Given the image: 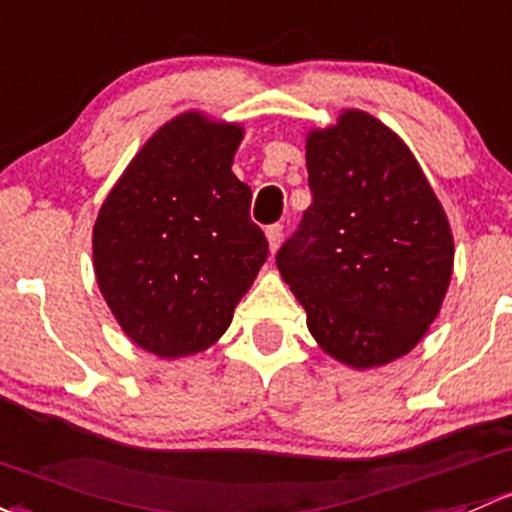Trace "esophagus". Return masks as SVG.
I'll use <instances>...</instances> for the list:
<instances>
[{
	"label": "esophagus",
	"mask_w": 512,
	"mask_h": 512,
	"mask_svg": "<svg viewBox=\"0 0 512 512\" xmlns=\"http://www.w3.org/2000/svg\"><path fill=\"white\" fill-rule=\"evenodd\" d=\"M265 235H267V242H270V252H277L279 250V245H282V225L279 223H274V225H270V228L265 230Z\"/></svg>",
	"instance_id": "1"
}]
</instances>
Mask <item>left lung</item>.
<instances>
[{"label":"left lung","instance_id":"left-lung-1","mask_svg":"<svg viewBox=\"0 0 512 512\" xmlns=\"http://www.w3.org/2000/svg\"><path fill=\"white\" fill-rule=\"evenodd\" d=\"M311 206L277 252L306 326L331 358L368 370L410 353L437 319L454 238L407 144L363 110L306 134Z\"/></svg>","mask_w":512,"mask_h":512}]
</instances>
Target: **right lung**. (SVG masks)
<instances>
[{"label":"right lung","mask_w":512,"mask_h":512,"mask_svg":"<svg viewBox=\"0 0 512 512\" xmlns=\"http://www.w3.org/2000/svg\"><path fill=\"white\" fill-rule=\"evenodd\" d=\"M242 129L201 112L159 127L93 228L98 287L122 331L159 358L213 346L267 260L250 186L233 174Z\"/></svg>","instance_id":"right-lung-1"}]
</instances>
